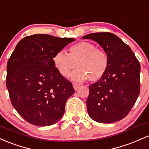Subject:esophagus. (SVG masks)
<instances>
[{"label":"esophagus","mask_w":149,"mask_h":149,"mask_svg":"<svg viewBox=\"0 0 149 149\" xmlns=\"http://www.w3.org/2000/svg\"><path fill=\"white\" fill-rule=\"evenodd\" d=\"M72 85H73V87H74V90H77L78 88L80 86V84H76V83H73Z\"/></svg>","instance_id":"obj_1"}]
</instances>
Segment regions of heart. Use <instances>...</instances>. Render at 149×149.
Here are the masks:
<instances>
[{
  "instance_id": "obj_1",
  "label": "heart",
  "mask_w": 149,
  "mask_h": 149,
  "mask_svg": "<svg viewBox=\"0 0 149 149\" xmlns=\"http://www.w3.org/2000/svg\"><path fill=\"white\" fill-rule=\"evenodd\" d=\"M68 53L61 51L53 56V63L65 77L69 76L75 67H78L71 74L74 81H96L101 79L108 66L107 53L88 41H81L70 46Z\"/></svg>"
}]
</instances>
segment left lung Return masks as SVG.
<instances>
[{
  "instance_id": "1",
  "label": "left lung",
  "mask_w": 149,
  "mask_h": 149,
  "mask_svg": "<svg viewBox=\"0 0 149 149\" xmlns=\"http://www.w3.org/2000/svg\"><path fill=\"white\" fill-rule=\"evenodd\" d=\"M82 38L96 41L108 57L105 74L89 86L88 115L100 123L119 121L130 113L139 94V62L130 46L112 33H92Z\"/></svg>"
}]
</instances>
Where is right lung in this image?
<instances>
[{
	"label": "right lung",
	"mask_w": 149,
	"mask_h": 149,
	"mask_svg": "<svg viewBox=\"0 0 149 149\" xmlns=\"http://www.w3.org/2000/svg\"><path fill=\"white\" fill-rule=\"evenodd\" d=\"M74 41L34 34L17 44L8 61L6 86L12 105L28 123L49 126L63 117L74 89L57 70L53 58Z\"/></svg>",
	"instance_id": "obj_1"
}]
</instances>
